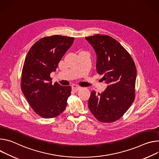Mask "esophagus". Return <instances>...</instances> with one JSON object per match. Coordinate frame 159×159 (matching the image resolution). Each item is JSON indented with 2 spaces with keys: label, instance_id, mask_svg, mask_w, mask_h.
<instances>
[{
  "label": "esophagus",
  "instance_id": "esophagus-1",
  "mask_svg": "<svg viewBox=\"0 0 159 159\" xmlns=\"http://www.w3.org/2000/svg\"><path fill=\"white\" fill-rule=\"evenodd\" d=\"M81 89V87L77 84H73L72 85V89L74 92H77Z\"/></svg>",
  "mask_w": 159,
  "mask_h": 159
}]
</instances>
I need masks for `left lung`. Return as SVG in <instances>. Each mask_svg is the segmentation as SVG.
Wrapping results in <instances>:
<instances>
[{
  "mask_svg": "<svg viewBox=\"0 0 159 159\" xmlns=\"http://www.w3.org/2000/svg\"><path fill=\"white\" fill-rule=\"evenodd\" d=\"M97 54L96 69L108 84L102 93L92 91L89 107L102 122H112L128 111L135 98L136 68L128 52L108 35L95 34L85 38Z\"/></svg>",
  "mask_w": 159,
  "mask_h": 159,
  "instance_id": "obj_1",
  "label": "left lung"
}]
</instances>
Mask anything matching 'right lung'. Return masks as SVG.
<instances>
[{"label": "right lung", "instance_id": "obj_1", "mask_svg": "<svg viewBox=\"0 0 159 159\" xmlns=\"http://www.w3.org/2000/svg\"><path fill=\"white\" fill-rule=\"evenodd\" d=\"M75 39L53 35L40 39L30 49L23 70L21 90L34 112L43 118L55 117L66 107L70 86L52 83L50 75Z\"/></svg>", "mask_w": 159, "mask_h": 159}]
</instances>
